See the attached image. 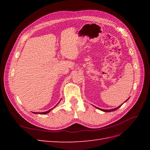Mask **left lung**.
I'll return each mask as SVG.
<instances>
[{
	"mask_svg": "<svg viewBox=\"0 0 150 150\" xmlns=\"http://www.w3.org/2000/svg\"><path fill=\"white\" fill-rule=\"evenodd\" d=\"M128 99H127V100L126 101H128ZM125 101V102H126ZM122 104H123V103H122ZM122 104H121V105H120V106H119L118 107H117V108H115V109H112V110H103V109H100V108H97L96 107V108H98V110H101V111H104V112H111V111H116V110H117V109H118V108H120L121 106H122Z\"/></svg>",
	"mask_w": 150,
	"mask_h": 150,
	"instance_id": "8db88e82",
	"label": "left lung"
}]
</instances>
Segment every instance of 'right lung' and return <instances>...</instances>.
I'll return each instance as SVG.
<instances>
[{"mask_svg": "<svg viewBox=\"0 0 150 150\" xmlns=\"http://www.w3.org/2000/svg\"><path fill=\"white\" fill-rule=\"evenodd\" d=\"M58 104V103H57ZM53 108H52V109H51V110H49V111H46V112H33V113H34V114H40V115H46V114H47L48 112H49L50 111H51Z\"/></svg>", "mask_w": 150, "mask_h": 150, "instance_id": "right-lung-1", "label": "right lung"}]
</instances>
